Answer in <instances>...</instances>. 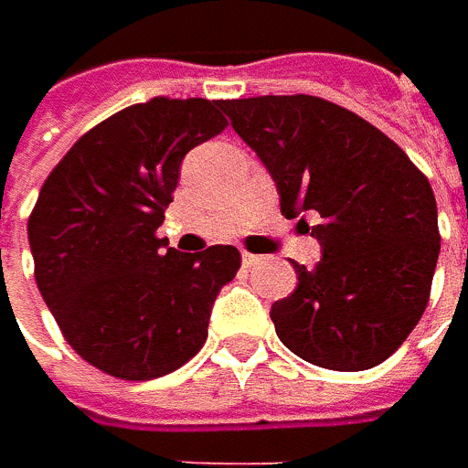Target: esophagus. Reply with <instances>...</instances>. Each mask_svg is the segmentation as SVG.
Returning <instances> with one entry per match:
<instances>
[{
    "label": "esophagus",
    "mask_w": 468,
    "mask_h": 468,
    "mask_svg": "<svg viewBox=\"0 0 468 468\" xmlns=\"http://www.w3.org/2000/svg\"><path fill=\"white\" fill-rule=\"evenodd\" d=\"M261 261H262L261 255H252V252H242V265H244V268H255V265H258Z\"/></svg>",
    "instance_id": "1"
}]
</instances>
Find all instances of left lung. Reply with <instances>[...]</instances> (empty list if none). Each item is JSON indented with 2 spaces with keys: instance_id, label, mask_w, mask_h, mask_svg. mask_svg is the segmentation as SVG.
I'll return each instance as SVG.
<instances>
[{
  "instance_id": "1",
  "label": "left lung",
  "mask_w": 468,
  "mask_h": 468,
  "mask_svg": "<svg viewBox=\"0 0 468 468\" xmlns=\"http://www.w3.org/2000/svg\"><path fill=\"white\" fill-rule=\"evenodd\" d=\"M258 154L281 213L314 210L323 258L294 262L297 289L271 307L281 344L304 362L359 372L386 362L420 323L441 252L422 171L367 119L317 96L218 103Z\"/></svg>"
}]
</instances>
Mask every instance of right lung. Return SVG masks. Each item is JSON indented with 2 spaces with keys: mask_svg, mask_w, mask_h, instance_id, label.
<instances>
[{
  "mask_svg": "<svg viewBox=\"0 0 468 468\" xmlns=\"http://www.w3.org/2000/svg\"><path fill=\"white\" fill-rule=\"evenodd\" d=\"M218 109L158 96L103 119L46 176L27 218L46 307L67 344L112 378L154 380L189 362L242 265L231 244L187 255L155 234L182 158L226 130Z\"/></svg>",
  "mask_w": 468,
  "mask_h": 468,
  "instance_id": "1",
  "label": "right lung"
}]
</instances>
